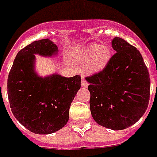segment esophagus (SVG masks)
I'll return each instance as SVG.
<instances>
[{
  "label": "esophagus",
  "instance_id": "obj_1",
  "mask_svg": "<svg viewBox=\"0 0 157 157\" xmlns=\"http://www.w3.org/2000/svg\"><path fill=\"white\" fill-rule=\"evenodd\" d=\"M81 86H82V87H84V88H86L88 86V83L87 81L84 78H82V82H81Z\"/></svg>",
  "mask_w": 157,
  "mask_h": 157
}]
</instances>
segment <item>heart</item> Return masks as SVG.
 Wrapping results in <instances>:
<instances>
[{"instance_id": "1", "label": "heart", "mask_w": 157, "mask_h": 157, "mask_svg": "<svg viewBox=\"0 0 157 157\" xmlns=\"http://www.w3.org/2000/svg\"><path fill=\"white\" fill-rule=\"evenodd\" d=\"M111 57V51L107 46L92 44L78 49L73 57L79 63L88 61L86 65L87 71L97 72L105 68Z\"/></svg>"}]
</instances>
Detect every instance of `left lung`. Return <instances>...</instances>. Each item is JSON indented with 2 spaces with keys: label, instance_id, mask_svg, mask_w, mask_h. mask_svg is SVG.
Returning a JSON list of instances; mask_svg holds the SVG:
<instances>
[{
  "label": "left lung",
  "instance_id": "obj_1",
  "mask_svg": "<svg viewBox=\"0 0 157 157\" xmlns=\"http://www.w3.org/2000/svg\"><path fill=\"white\" fill-rule=\"evenodd\" d=\"M115 54L102 71L86 77L90 110L97 123L122 130L145 113L150 95V78L142 55L121 37L112 40Z\"/></svg>",
  "mask_w": 157,
  "mask_h": 157
}]
</instances>
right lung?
Segmentation results:
<instances>
[{
  "instance_id": "obj_1",
  "label": "right lung",
  "mask_w": 157,
  "mask_h": 157,
  "mask_svg": "<svg viewBox=\"0 0 157 157\" xmlns=\"http://www.w3.org/2000/svg\"><path fill=\"white\" fill-rule=\"evenodd\" d=\"M57 46L50 39L35 41L17 53L8 78V97L15 119L30 132L49 135L63 128L81 77L52 74L42 78L35 71L36 54L52 57Z\"/></svg>"
}]
</instances>
